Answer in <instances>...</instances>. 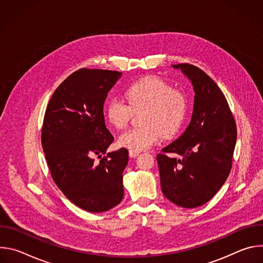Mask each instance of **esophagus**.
I'll use <instances>...</instances> for the list:
<instances>
[{
	"instance_id": "1",
	"label": "esophagus",
	"mask_w": 263,
	"mask_h": 263,
	"mask_svg": "<svg viewBox=\"0 0 263 263\" xmlns=\"http://www.w3.org/2000/svg\"><path fill=\"white\" fill-rule=\"evenodd\" d=\"M139 151H135V149H130L129 151V155H130V157H132V158H135V157H137L138 155H139Z\"/></svg>"
}]
</instances>
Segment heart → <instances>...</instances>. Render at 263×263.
<instances>
[{"instance_id": "b5f03b06", "label": "heart", "mask_w": 263, "mask_h": 263, "mask_svg": "<svg viewBox=\"0 0 263 263\" xmlns=\"http://www.w3.org/2000/svg\"><path fill=\"white\" fill-rule=\"evenodd\" d=\"M126 100L111 98L106 105V116L112 126L125 128L133 112L139 116L141 126L132 128L120 136V144L142 151L155 144L160 136L170 138L181 129L187 114V100L174 90L164 80L147 77L131 84L126 90Z\"/></svg>"}]
</instances>
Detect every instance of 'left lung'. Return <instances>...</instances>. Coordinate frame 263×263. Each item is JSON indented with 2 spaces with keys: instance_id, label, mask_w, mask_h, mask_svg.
I'll use <instances>...</instances> for the list:
<instances>
[{
  "instance_id": "obj_1",
  "label": "left lung",
  "mask_w": 263,
  "mask_h": 263,
  "mask_svg": "<svg viewBox=\"0 0 263 263\" xmlns=\"http://www.w3.org/2000/svg\"><path fill=\"white\" fill-rule=\"evenodd\" d=\"M173 67L186 74L196 95L191 124L157 155L161 190L174 204L195 208L207 203L227 180L237 130L226 97L204 70L190 63Z\"/></svg>"
}]
</instances>
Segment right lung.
Segmentation results:
<instances>
[{
    "instance_id": "1",
    "label": "right lung",
    "mask_w": 263,
    "mask_h": 263,
    "mask_svg": "<svg viewBox=\"0 0 263 263\" xmlns=\"http://www.w3.org/2000/svg\"><path fill=\"white\" fill-rule=\"evenodd\" d=\"M121 77L117 70L73 71L54 91L44 118L42 145L52 178L71 203L89 212L107 211L124 197L128 149L102 157L115 139L105 126L103 106Z\"/></svg>"
}]
</instances>
